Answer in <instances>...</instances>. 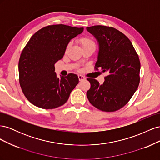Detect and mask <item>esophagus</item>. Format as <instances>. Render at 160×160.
Wrapping results in <instances>:
<instances>
[{
    "label": "esophagus",
    "instance_id": "esophagus-1",
    "mask_svg": "<svg viewBox=\"0 0 160 160\" xmlns=\"http://www.w3.org/2000/svg\"><path fill=\"white\" fill-rule=\"evenodd\" d=\"M78 77H79V80L80 81H83V80H85V77H83V76L81 75H78Z\"/></svg>",
    "mask_w": 160,
    "mask_h": 160
}]
</instances>
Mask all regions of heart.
I'll use <instances>...</instances> for the list:
<instances>
[{"mask_svg":"<svg viewBox=\"0 0 160 160\" xmlns=\"http://www.w3.org/2000/svg\"><path fill=\"white\" fill-rule=\"evenodd\" d=\"M79 43L81 45V47L83 48H85V47H95V42H93V40H91V38H88V37H83L81 38V39L79 41ZM70 47V44H69L67 47L66 50L67 51Z\"/></svg>","mask_w":160,"mask_h":160,"instance_id":"obj_1","label":"heart"}]
</instances>
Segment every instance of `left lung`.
I'll return each mask as SVG.
<instances>
[{
    "mask_svg": "<svg viewBox=\"0 0 160 160\" xmlns=\"http://www.w3.org/2000/svg\"><path fill=\"white\" fill-rule=\"evenodd\" d=\"M87 31L99 45L95 68L108 74L101 85L95 79H88L91 88L87 97L98 109L115 111L127 104L138 88L139 57L129 38L113 27L96 25L87 27Z\"/></svg>",
    "mask_w": 160,
    "mask_h": 160,
    "instance_id": "obj_1",
    "label": "left lung"
}]
</instances>
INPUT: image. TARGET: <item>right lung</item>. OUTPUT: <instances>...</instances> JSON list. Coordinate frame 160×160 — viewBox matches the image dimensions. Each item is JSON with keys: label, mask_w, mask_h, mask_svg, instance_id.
I'll return each mask as SVG.
<instances>
[{"label": "right lung", "mask_w": 160, "mask_h": 160, "mask_svg": "<svg viewBox=\"0 0 160 160\" xmlns=\"http://www.w3.org/2000/svg\"><path fill=\"white\" fill-rule=\"evenodd\" d=\"M83 28L65 25H49L31 37L18 62L19 83L24 95L34 105L55 109L65 104L79 83L78 76L69 73L57 77L55 64L61 59L72 38Z\"/></svg>", "instance_id": "1"}]
</instances>
